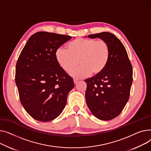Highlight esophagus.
<instances>
[{
    "mask_svg": "<svg viewBox=\"0 0 151 151\" xmlns=\"http://www.w3.org/2000/svg\"><path fill=\"white\" fill-rule=\"evenodd\" d=\"M77 82H78V81H77V80L74 79V84H77Z\"/></svg>",
    "mask_w": 151,
    "mask_h": 151,
    "instance_id": "1",
    "label": "esophagus"
}]
</instances>
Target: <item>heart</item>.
Wrapping results in <instances>:
<instances>
[{"label": "heart", "mask_w": 151, "mask_h": 151, "mask_svg": "<svg viewBox=\"0 0 151 151\" xmlns=\"http://www.w3.org/2000/svg\"><path fill=\"white\" fill-rule=\"evenodd\" d=\"M110 49L109 44L95 39L77 38L70 42L67 50L59 47L55 52V57L60 67L66 73L78 69L71 73L76 78H83L93 73H102L109 63Z\"/></svg>", "instance_id": "b5f03b06"}]
</instances>
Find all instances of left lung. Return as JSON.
<instances>
[{
	"instance_id": "8db88e82",
	"label": "left lung",
	"mask_w": 151,
	"mask_h": 151,
	"mask_svg": "<svg viewBox=\"0 0 151 151\" xmlns=\"http://www.w3.org/2000/svg\"><path fill=\"white\" fill-rule=\"evenodd\" d=\"M87 37L107 42L110 56L102 73L85 81L86 102L95 117L111 120L121 113L129 100L133 81L132 66L125 47L113 34L101 32Z\"/></svg>"
}]
</instances>
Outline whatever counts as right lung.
I'll use <instances>...</instances> for the list:
<instances>
[{
	"instance_id": "1",
	"label": "right lung",
	"mask_w": 151,
	"mask_h": 151,
	"mask_svg": "<svg viewBox=\"0 0 151 151\" xmlns=\"http://www.w3.org/2000/svg\"><path fill=\"white\" fill-rule=\"evenodd\" d=\"M71 39L46 32L33 34L21 51L16 66L15 82L21 102L35 119H55L63 110L73 79L57 63L55 52Z\"/></svg>"
}]
</instances>
